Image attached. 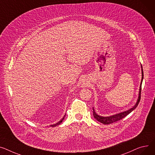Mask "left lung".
Segmentation results:
<instances>
[{
    "mask_svg": "<svg viewBox=\"0 0 155 155\" xmlns=\"http://www.w3.org/2000/svg\"><path fill=\"white\" fill-rule=\"evenodd\" d=\"M141 66V71H142V79H141V84H140V92H139V96H138V99L137 100V102L135 104V105L131 107V109H130L129 110H127L126 111L118 113L114 115H112L111 116H107V117H104V116H101L98 114H97L94 110L93 108V116L94 117L95 119L98 121L99 122L103 124H109L111 123H113L116 121H119L121 119H123V117H124L125 116H126L127 115H128L131 112H132L134 110H135V108L138 106L140 101V99H141V84H142V81L143 79V68H142V65Z\"/></svg>",
    "mask_w": 155,
    "mask_h": 155,
    "instance_id": "1",
    "label": "left lung"
}]
</instances>
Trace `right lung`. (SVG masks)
Returning a JSON list of instances; mask_svg holds the SVG:
<instances>
[{
  "mask_svg": "<svg viewBox=\"0 0 155 155\" xmlns=\"http://www.w3.org/2000/svg\"><path fill=\"white\" fill-rule=\"evenodd\" d=\"M65 116H66V114L64 116V117H62V119L61 120V121H59L58 123H56V124H52V125H51V126H52V127H54V126H58V125H59V124H60L62 122V121L64 120V117H65Z\"/></svg>",
  "mask_w": 155,
  "mask_h": 155,
  "instance_id": "1",
  "label": "right lung"
}]
</instances>
